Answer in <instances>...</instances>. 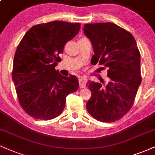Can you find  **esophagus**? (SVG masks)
I'll list each match as a JSON object with an SVG mask.
<instances>
[{
  "label": "esophagus",
  "instance_id": "obj_1",
  "mask_svg": "<svg viewBox=\"0 0 155 155\" xmlns=\"http://www.w3.org/2000/svg\"><path fill=\"white\" fill-rule=\"evenodd\" d=\"M87 81V79L85 77V76H81V77H79V83L80 88H84V87H86Z\"/></svg>",
  "mask_w": 155,
  "mask_h": 155
}]
</instances>
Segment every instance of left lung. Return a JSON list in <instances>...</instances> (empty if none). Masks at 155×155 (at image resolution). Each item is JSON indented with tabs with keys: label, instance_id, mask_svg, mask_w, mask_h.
I'll return each instance as SVG.
<instances>
[{
	"label": "left lung",
	"instance_id": "1",
	"mask_svg": "<svg viewBox=\"0 0 155 155\" xmlns=\"http://www.w3.org/2000/svg\"><path fill=\"white\" fill-rule=\"evenodd\" d=\"M84 33L92 43L94 55L91 63L107 67V85L88 81L92 96L88 113L101 122H114L129 111L141 82L140 53L129 31L116 24H84Z\"/></svg>",
	"mask_w": 155,
	"mask_h": 155
}]
</instances>
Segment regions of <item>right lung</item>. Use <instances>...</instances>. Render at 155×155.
Wrapping results in <instances>:
<instances>
[{
	"label": "right lung",
	"instance_id": "obj_1",
	"mask_svg": "<svg viewBox=\"0 0 155 155\" xmlns=\"http://www.w3.org/2000/svg\"><path fill=\"white\" fill-rule=\"evenodd\" d=\"M81 24L53 21L33 26L18 44L12 79L18 100L28 115L48 120L61 115L68 94L79 89L76 76L55 69L65 44L79 33Z\"/></svg>",
	"mask_w": 155,
	"mask_h": 155
}]
</instances>
